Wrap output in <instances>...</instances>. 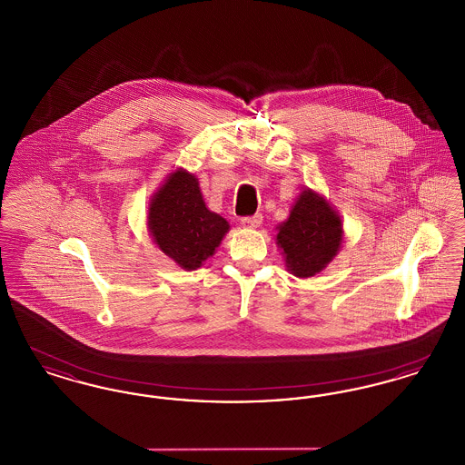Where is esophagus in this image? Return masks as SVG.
<instances>
[{
  "label": "esophagus",
  "mask_w": 465,
  "mask_h": 465,
  "mask_svg": "<svg viewBox=\"0 0 465 465\" xmlns=\"http://www.w3.org/2000/svg\"><path fill=\"white\" fill-rule=\"evenodd\" d=\"M242 226L245 228H258L263 223V216L262 214H254V216H245L241 220Z\"/></svg>",
  "instance_id": "obj_1"
}]
</instances>
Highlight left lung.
Wrapping results in <instances>:
<instances>
[{
	"label": "left lung",
	"mask_w": 465,
	"mask_h": 465,
	"mask_svg": "<svg viewBox=\"0 0 465 465\" xmlns=\"http://www.w3.org/2000/svg\"><path fill=\"white\" fill-rule=\"evenodd\" d=\"M343 241L340 216L331 205L305 190L291 209L288 222L279 226L277 243L286 266L296 277H312L331 262Z\"/></svg>",
	"instance_id": "obj_1"
}]
</instances>
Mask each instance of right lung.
<instances>
[{"label":"right lung","instance_id":"right-lung-1","mask_svg":"<svg viewBox=\"0 0 465 465\" xmlns=\"http://www.w3.org/2000/svg\"><path fill=\"white\" fill-rule=\"evenodd\" d=\"M148 226L158 247L186 270L199 268L228 232V223L211 213L200 193L199 181L176 171L150 203Z\"/></svg>","mask_w":465,"mask_h":465}]
</instances>
